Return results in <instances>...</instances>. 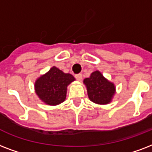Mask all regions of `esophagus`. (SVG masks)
<instances>
[{"mask_svg": "<svg viewBox=\"0 0 152 152\" xmlns=\"http://www.w3.org/2000/svg\"><path fill=\"white\" fill-rule=\"evenodd\" d=\"M75 77H76V79L78 80V81H81L82 79V74H78V75H75Z\"/></svg>", "mask_w": 152, "mask_h": 152, "instance_id": "34e87169", "label": "esophagus"}]
</instances>
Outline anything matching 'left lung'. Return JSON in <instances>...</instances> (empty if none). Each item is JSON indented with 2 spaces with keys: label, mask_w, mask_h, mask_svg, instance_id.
I'll use <instances>...</instances> for the list:
<instances>
[{
  "label": "left lung",
  "mask_w": 152,
  "mask_h": 152,
  "mask_svg": "<svg viewBox=\"0 0 152 152\" xmlns=\"http://www.w3.org/2000/svg\"><path fill=\"white\" fill-rule=\"evenodd\" d=\"M89 99L95 104H109L116 94V86L103 76L99 70L93 72L83 80Z\"/></svg>",
  "instance_id": "obj_1"
}]
</instances>
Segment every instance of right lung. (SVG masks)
Instances as JSON below:
<instances>
[{"mask_svg": "<svg viewBox=\"0 0 152 152\" xmlns=\"http://www.w3.org/2000/svg\"><path fill=\"white\" fill-rule=\"evenodd\" d=\"M75 81L70 74H66L56 66L39 77L35 82V92L40 101L48 105H58L66 97L67 86Z\"/></svg>", "mask_w": 152, "mask_h": 152, "instance_id": "right-lung-1", "label": "right lung"}]
</instances>
